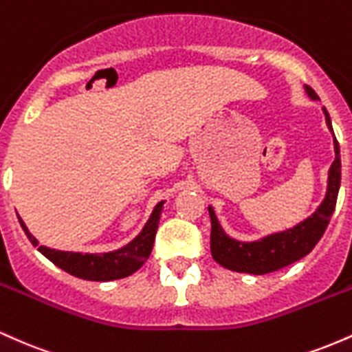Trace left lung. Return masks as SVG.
Wrapping results in <instances>:
<instances>
[{"instance_id": "1", "label": "left lung", "mask_w": 352, "mask_h": 352, "mask_svg": "<svg viewBox=\"0 0 352 352\" xmlns=\"http://www.w3.org/2000/svg\"><path fill=\"white\" fill-rule=\"evenodd\" d=\"M305 89L311 99H319L316 92L309 86H305ZM322 111L326 116V124H328L329 131L333 132L328 111L324 107H322ZM334 153H336V159L329 168L328 190H326L324 200L321 201V205L313 215L302 220L296 227L286 230V232L273 233V235L261 238L258 241H250V243L236 241L227 236V233L218 223L213 208L208 207L210 220H212L210 248H212L213 260L223 268L232 270V272L266 274L285 268V266L306 256L324 235L334 208H336L339 185H341V155H339L336 137H334Z\"/></svg>"}]
</instances>
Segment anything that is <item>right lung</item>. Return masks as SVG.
<instances>
[{
  "instance_id": "1",
  "label": "right lung",
  "mask_w": 352,
  "mask_h": 352,
  "mask_svg": "<svg viewBox=\"0 0 352 352\" xmlns=\"http://www.w3.org/2000/svg\"><path fill=\"white\" fill-rule=\"evenodd\" d=\"M164 201H159L153 208L151 218L147 220L142 232L137 235L131 243L122 248L109 253H72L51 250L47 246H39V241L31 235L21 217L18 215L19 223L30 238V241L41 252L47 260L52 261L60 270L67 272L72 276L82 278L89 281H111L125 278L129 274L135 273L142 266L147 258L151 256L153 240H155L157 227H159L160 213H162Z\"/></svg>"
}]
</instances>
